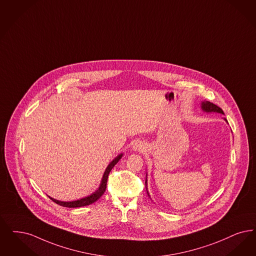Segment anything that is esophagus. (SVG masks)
I'll list each match as a JSON object with an SVG mask.
<instances>
[{
	"label": "esophagus",
	"instance_id": "1",
	"mask_svg": "<svg viewBox=\"0 0 256 256\" xmlns=\"http://www.w3.org/2000/svg\"><path fill=\"white\" fill-rule=\"evenodd\" d=\"M132 148L134 152H142L144 150V146L142 143H135L133 144Z\"/></svg>",
	"mask_w": 256,
	"mask_h": 256
}]
</instances>
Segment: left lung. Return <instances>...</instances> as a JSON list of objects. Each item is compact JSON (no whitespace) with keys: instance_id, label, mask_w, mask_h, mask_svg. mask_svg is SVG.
I'll list each match as a JSON object with an SVG mask.
<instances>
[{"instance_id":"8db88e82","label":"left lung","mask_w":256,"mask_h":256,"mask_svg":"<svg viewBox=\"0 0 256 256\" xmlns=\"http://www.w3.org/2000/svg\"><path fill=\"white\" fill-rule=\"evenodd\" d=\"M201 110H202L204 112L206 113L216 112L224 114L223 110H221L219 106H217L214 104L208 102V101H204V102H201ZM224 120H225L226 122L228 123V121H226V118H224ZM146 176H148V174H146ZM146 192H148V197L150 198V195L148 192V178H146Z\"/></svg>"}]
</instances>
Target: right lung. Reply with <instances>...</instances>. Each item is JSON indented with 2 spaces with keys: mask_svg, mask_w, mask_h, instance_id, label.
Returning a JSON list of instances; mask_svg holds the SVG:
<instances>
[{
  "mask_svg": "<svg viewBox=\"0 0 256 256\" xmlns=\"http://www.w3.org/2000/svg\"><path fill=\"white\" fill-rule=\"evenodd\" d=\"M123 157V154H120L119 155H117L112 161L108 164L104 172L102 174V180H101V183L99 184V188L90 195H88L86 197H82L81 199H77V200H73V201H60V200H57V199H54L50 196H48L50 199H52L53 202H55L56 204H60L62 206H66V208H80V206H88V204H92L94 202H96L101 196H102L104 192H106V182H108V174L112 172L114 166L117 164L120 159Z\"/></svg>",
  "mask_w": 256,
  "mask_h": 256,
  "instance_id": "right-lung-1",
  "label": "right lung"
}]
</instances>
